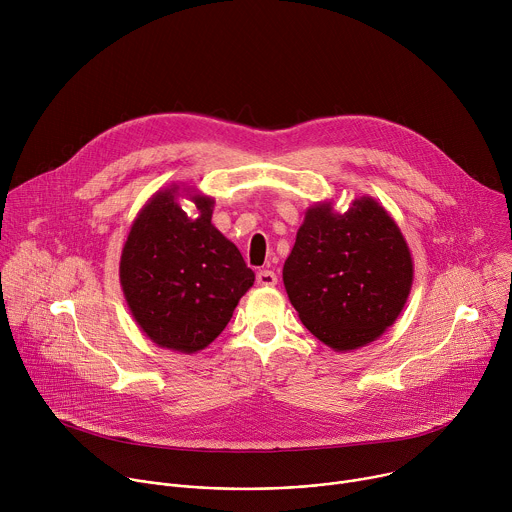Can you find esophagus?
I'll return each instance as SVG.
<instances>
[{
  "mask_svg": "<svg viewBox=\"0 0 512 512\" xmlns=\"http://www.w3.org/2000/svg\"><path fill=\"white\" fill-rule=\"evenodd\" d=\"M275 283H277V275H275L273 271L261 269V271L257 273V285H261V287H273Z\"/></svg>",
  "mask_w": 512,
  "mask_h": 512,
  "instance_id": "esophagus-1",
  "label": "esophagus"
}]
</instances>
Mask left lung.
Instances as JSON below:
<instances>
[{
  "instance_id": "8db88e82",
  "label": "left lung",
  "mask_w": 512,
  "mask_h": 512,
  "mask_svg": "<svg viewBox=\"0 0 512 512\" xmlns=\"http://www.w3.org/2000/svg\"><path fill=\"white\" fill-rule=\"evenodd\" d=\"M413 283L409 247L371 196L342 214L308 208L283 265V285L304 326L338 352L377 340L399 318Z\"/></svg>"
}]
</instances>
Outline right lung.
<instances>
[{
  "label": "right lung",
  "mask_w": 512,
  "mask_h": 512,
  "mask_svg": "<svg viewBox=\"0 0 512 512\" xmlns=\"http://www.w3.org/2000/svg\"><path fill=\"white\" fill-rule=\"evenodd\" d=\"M178 194V186L160 190L139 210L121 251L119 279L145 336L192 354L225 330L255 273L210 223L214 200L192 194L198 216L190 218Z\"/></svg>",
  "instance_id": "obj_1"
}]
</instances>
